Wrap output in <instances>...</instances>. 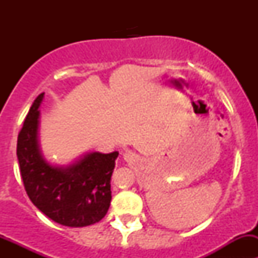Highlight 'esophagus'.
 <instances>
[{"label": "esophagus", "instance_id": "esophagus-1", "mask_svg": "<svg viewBox=\"0 0 258 258\" xmlns=\"http://www.w3.org/2000/svg\"><path fill=\"white\" fill-rule=\"evenodd\" d=\"M123 160L128 163H134L137 161V155L136 153L131 152V151H126V152L123 153Z\"/></svg>", "mask_w": 258, "mask_h": 258}]
</instances>
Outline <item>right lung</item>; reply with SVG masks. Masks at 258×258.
Listing matches in <instances>:
<instances>
[{"instance_id":"add662e5","label":"right lung","mask_w":258,"mask_h":258,"mask_svg":"<svg viewBox=\"0 0 258 258\" xmlns=\"http://www.w3.org/2000/svg\"><path fill=\"white\" fill-rule=\"evenodd\" d=\"M37 96L17 139V158L25 189L32 204L54 222L85 227L102 220L111 204V176L117 151L80 156L69 165H52L40 147V106Z\"/></svg>"}]
</instances>
